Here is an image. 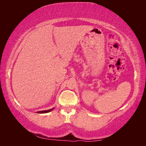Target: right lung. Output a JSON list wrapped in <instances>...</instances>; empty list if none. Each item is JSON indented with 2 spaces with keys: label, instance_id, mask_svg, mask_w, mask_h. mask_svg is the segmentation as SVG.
Segmentation results:
<instances>
[{
  "label": "right lung",
  "instance_id": "add662e5",
  "mask_svg": "<svg viewBox=\"0 0 146 146\" xmlns=\"http://www.w3.org/2000/svg\"><path fill=\"white\" fill-rule=\"evenodd\" d=\"M54 109V108H51V109H49V110H43V111H37V113H48V112H49V111H52V110Z\"/></svg>",
  "mask_w": 146,
  "mask_h": 146
}]
</instances>
